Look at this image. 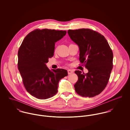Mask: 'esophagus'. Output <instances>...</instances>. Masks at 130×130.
I'll use <instances>...</instances> for the list:
<instances>
[{
    "instance_id": "esophagus-1",
    "label": "esophagus",
    "mask_w": 130,
    "mask_h": 130,
    "mask_svg": "<svg viewBox=\"0 0 130 130\" xmlns=\"http://www.w3.org/2000/svg\"><path fill=\"white\" fill-rule=\"evenodd\" d=\"M68 74H72V73H73V71L72 70H68Z\"/></svg>"
}]
</instances>
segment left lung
I'll use <instances>...</instances> for the list:
<instances>
[{"label": "left lung", "mask_w": 130, "mask_h": 130, "mask_svg": "<svg viewBox=\"0 0 130 130\" xmlns=\"http://www.w3.org/2000/svg\"><path fill=\"white\" fill-rule=\"evenodd\" d=\"M71 39L78 45L81 63L89 72L75 71L78 80L74 85L75 92L85 97H93L107 86L113 67V54L103 35L89 28L69 29Z\"/></svg>", "instance_id": "obj_1"}]
</instances>
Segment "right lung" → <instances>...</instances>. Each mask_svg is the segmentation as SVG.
<instances>
[{
    "label": "right lung",
    "mask_w": 130,
    "mask_h": 130,
    "mask_svg": "<svg viewBox=\"0 0 130 130\" xmlns=\"http://www.w3.org/2000/svg\"><path fill=\"white\" fill-rule=\"evenodd\" d=\"M67 31L55 29H35L23 39L18 52V69L23 85L32 96L44 100L57 92L60 79L67 76V70L50 71L46 63L54 55L55 43Z\"/></svg>",
    "instance_id": "obj_1"
}]
</instances>
